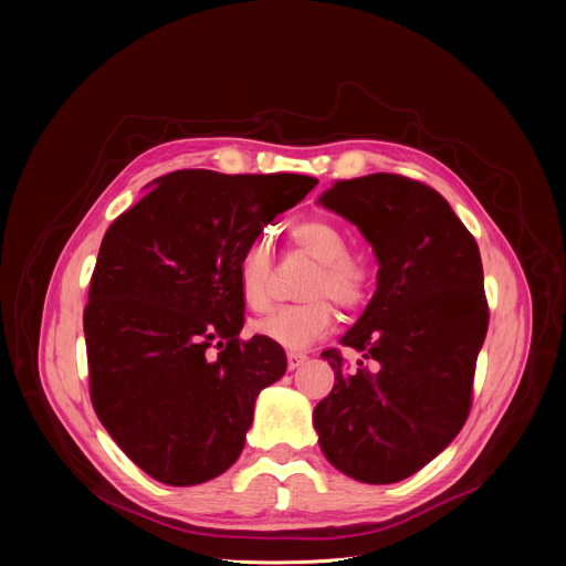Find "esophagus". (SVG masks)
<instances>
[{
	"label": "esophagus",
	"instance_id": "esophagus-1",
	"mask_svg": "<svg viewBox=\"0 0 566 566\" xmlns=\"http://www.w3.org/2000/svg\"><path fill=\"white\" fill-rule=\"evenodd\" d=\"M305 363H307V355H305V353H298V350L286 353V367H289V371L303 367Z\"/></svg>",
	"mask_w": 566,
	"mask_h": 566
}]
</instances>
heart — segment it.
<instances>
[{
  "label": "heart",
  "instance_id": "b5f03b06",
  "mask_svg": "<svg viewBox=\"0 0 566 566\" xmlns=\"http://www.w3.org/2000/svg\"><path fill=\"white\" fill-rule=\"evenodd\" d=\"M291 238L316 261L301 289L305 301L271 310L252 323V331L282 348L305 350L333 328L335 312L328 301L342 310H358L367 303L371 268L363 256L348 252L346 229L331 218L295 222ZM235 284L250 310H263L271 303V252L263 241L243 250L235 268Z\"/></svg>",
  "mask_w": 566,
  "mask_h": 566
}]
</instances>
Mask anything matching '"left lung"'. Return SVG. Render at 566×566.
Returning a JSON list of instances; mask_svg holds the SVG:
<instances>
[{
  "label": "left lung",
  "mask_w": 566,
  "mask_h": 566,
  "mask_svg": "<svg viewBox=\"0 0 566 566\" xmlns=\"http://www.w3.org/2000/svg\"><path fill=\"white\" fill-rule=\"evenodd\" d=\"M318 203L371 245L378 275L342 344L363 353L346 371L331 348L333 392L314 408L318 444L337 470L395 484L457 438L472 401L474 363L489 328L484 271L472 233L433 188L399 174L337 181Z\"/></svg>",
  "instance_id": "1"
}]
</instances>
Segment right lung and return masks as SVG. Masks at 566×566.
<instances>
[{
    "label": "right lung",
    "instance_id": "right-lung-1",
    "mask_svg": "<svg viewBox=\"0 0 566 566\" xmlns=\"http://www.w3.org/2000/svg\"><path fill=\"white\" fill-rule=\"evenodd\" d=\"M316 184L181 169L107 229L84 310L88 388L112 440L154 480L203 484L241 457L286 355L241 339L238 259Z\"/></svg>",
    "mask_w": 566,
    "mask_h": 566
}]
</instances>
